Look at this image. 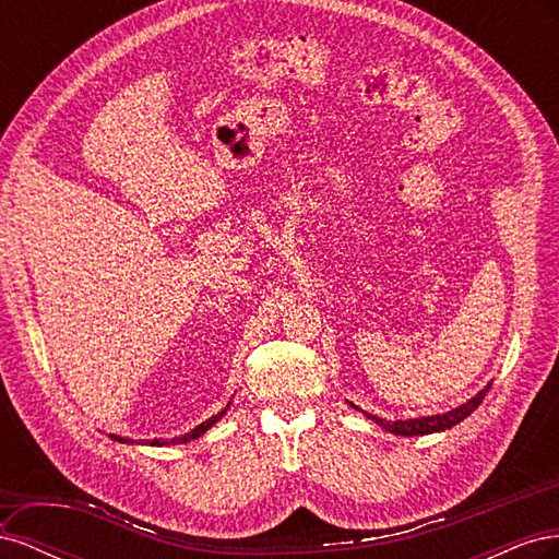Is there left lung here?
Listing matches in <instances>:
<instances>
[{
  "instance_id": "1",
  "label": "left lung",
  "mask_w": 559,
  "mask_h": 559,
  "mask_svg": "<svg viewBox=\"0 0 559 559\" xmlns=\"http://www.w3.org/2000/svg\"><path fill=\"white\" fill-rule=\"evenodd\" d=\"M489 386H492V382H487V386H483L480 392L476 396H471L466 403L456 405V408L448 411V413H441V415H427V417H415V419H394V421H386L378 415H368V419H373L378 427H382L384 431L389 433H396V436H427V433H438V431H445V429H452L454 425H460V421H464L473 411L478 408V405L483 403L485 394L489 392ZM352 408H357V405L349 403Z\"/></svg>"
}]
</instances>
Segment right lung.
<instances>
[{
    "instance_id": "right-lung-1",
    "label": "right lung",
    "mask_w": 559,
    "mask_h": 559,
    "mask_svg": "<svg viewBox=\"0 0 559 559\" xmlns=\"http://www.w3.org/2000/svg\"><path fill=\"white\" fill-rule=\"evenodd\" d=\"M228 408H230V403L226 405V408L222 411V413H216L214 417H210V419H205L202 421V425H198L195 429H191L189 433H183V436H179V438H173V441H163V438H154V441H146V443H138V445H154V448H163V445H179V443H189V441H195V438H200L202 433H205L207 429H212L218 419H222L226 413H228ZM111 436V441H118V443H134V441H130V438H121V436H114V433H109Z\"/></svg>"
}]
</instances>
